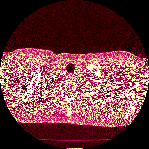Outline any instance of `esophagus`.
Returning <instances> with one entry per match:
<instances>
[{
    "label": "esophagus",
    "mask_w": 149,
    "mask_h": 149,
    "mask_svg": "<svg viewBox=\"0 0 149 149\" xmlns=\"http://www.w3.org/2000/svg\"><path fill=\"white\" fill-rule=\"evenodd\" d=\"M71 77H72V74H68V78H71Z\"/></svg>",
    "instance_id": "obj_1"
}]
</instances>
